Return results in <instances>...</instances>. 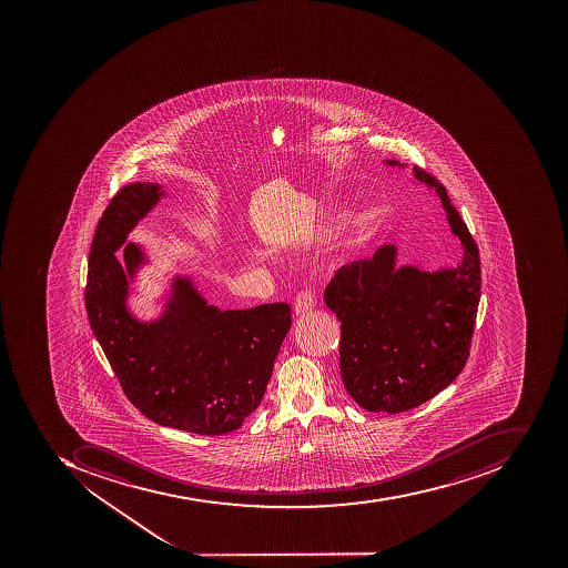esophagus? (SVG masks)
Listing matches in <instances>:
<instances>
[{
    "label": "esophagus",
    "mask_w": 568,
    "mask_h": 568,
    "mask_svg": "<svg viewBox=\"0 0 568 568\" xmlns=\"http://www.w3.org/2000/svg\"><path fill=\"white\" fill-rule=\"evenodd\" d=\"M314 306H316V297H314L311 290H304V292H301L294 302L295 314L310 313V311L314 310Z\"/></svg>",
    "instance_id": "obj_1"
}]
</instances>
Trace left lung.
<instances>
[{"instance_id":"1","label":"left lung","mask_w":568,"mask_h":568,"mask_svg":"<svg viewBox=\"0 0 568 568\" xmlns=\"http://www.w3.org/2000/svg\"><path fill=\"white\" fill-rule=\"evenodd\" d=\"M387 165H405L386 160ZM414 178L438 194L452 233L463 243L457 267L396 266L398 248L351 262L325 290L341 325V375L347 393L368 412L399 414L423 405L463 372L481 295L478 246L430 173Z\"/></svg>"}]
</instances>
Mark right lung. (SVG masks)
Segmentation results:
<instances>
[{"label":"right lung","mask_w":568,"mask_h":568,"mask_svg":"<svg viewBox=\"0 0 568 568\" xmlns=\"http://www.w3.org/2000/svg\"><path fill=\"white\" fill-rule=\"evenodd\" d=\"M161 197V184L135 182L104 210L90 248L87 314L133 407L160 426L225 435L266 393L292 311L286 302L221 311L190 276L175 274L163 313L153 322L135 318L126 304L130 283L150 258L138 243L123 244ZM121 245L123 263L113 254Z\"/></svg>","instance_id":"right-lung-1"}]
</instances>
